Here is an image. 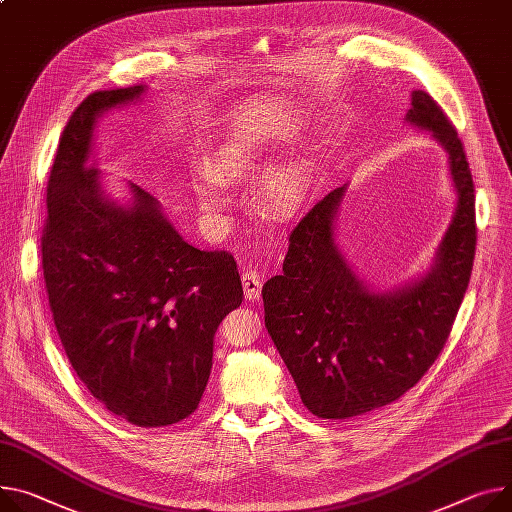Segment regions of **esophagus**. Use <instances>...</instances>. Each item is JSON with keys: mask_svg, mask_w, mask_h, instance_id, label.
I'll return each mask as SVG.
<instances>
[{"mask_svg": "<svg viewBox=\"0 0 512 512\" xmlns=\"http://www.w3.org/2000/svg\"><path fill=\"white\" fill-rule=\"evenodd\" d=\"M242 285H244V295H246V299H250V301L260 299V295H262V277H260L258 272L246 270V272L242 274Z\"/></svg>", "mask_w": 512, "mask_h": 512, "instance_id": "34e87169", "label": "esophagus"}]
</instances>
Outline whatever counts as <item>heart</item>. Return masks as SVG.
Masks as SVG:
<instances>
[{"label":"heart","mask_w":512,"mask_h":512,"mask_svg":"<svg viewBox=\"0 0 512 512\" xmlns=\"http://www.w3.org/2000/svg\"><path fill=\"white\" fill-rule=\"evenodd\" d=\"M305 129L303 119H293L283 127L244 125L229 133L211 153L205 170H196L188 178V188L196 205L213 223H223L231 205L225 180L258 166L279 145L293 143ZM316 166L311 155H299L266 172L262 180V203L274 217H293L305 209L313 192Z\"/></svg>","instance_id":"obj_1"}]
</instances>
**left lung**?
I'll list each match as a JSON object with an SVG mask.
<instances>
[{"instance_id":"1","label":"left lung","mask_w":512,"mask_h":512,"mask_svg":"<svg viewBox=\"0 0 512 512\" xmlns=\"http://www.w3.org/2000/svg\"><path fill=\"white\" fill-rule=\"evenodd\" d=\"M406 123L445 149L457 196L430 268L393 291L367 287L336 242L344 184L291 231L283 272L262 287L266 330L318 418L361 416L414 387L443 350L471 277L476 194L463 145L422 90L412 92Z\"/></svg>"}]
</instances>
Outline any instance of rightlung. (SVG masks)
Segmentation results:
<instances>
[{"label": "right lung", "mask_w": 512, "mask_h": 512, "mask_svg": "<svg viewBox=\"0 0 512 512\" xmlns=\"http://www.w3.org/2000/svg\"><path fill=\"white\" fill-rule=\"evenodd\" d=\"M145 86L90 94L61 135L47 184L43 274L65 355L106 410L153 428L190 416L203 398L213 340L244 289L229 252L190 246L162 205L129 182L104 192L88 164L94 129Z\"/></svg>", "instance_id": "right-lung-1"}]
</instances>
